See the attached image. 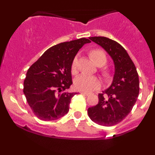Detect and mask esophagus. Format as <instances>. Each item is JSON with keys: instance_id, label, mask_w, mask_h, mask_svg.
<instances>
[{"instance_id": "obj_1", "label": "esophagus", "mask_w": 155, "mask_h": 155, "mask_svg": "<svg viewBox=\"0 0 155 155\" xmlns=\"http://www.w3.org/2000/svg\"><path fill=\"white\" fill-rule=\"evenodd\" d=\"M81 94H83V95H87V96L89 95H90V93H89V92H84V91H81Z\"/></svg>"}]
</instances>
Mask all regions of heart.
<instances>
[{
  "instance_id": "b5f03b06",
  "label": "heart",
  "mask_w": 155,
  "mask_h": 155,
  "mask_svg": "<svg viewBox=\"0 0 155 155\" xmlns=\"http://www.w3.org/2000/svg\"><path fill=\"white\" fill-rule=\"evenodd\" d=\"M91 58L95 62L96 65L102 64L103 65L106 63V56L103 51L99 49H95L90 53ZM78 64L77 57L74 58L72 63V71H76ZM74 85L76 88L79 90L86 92H91L97 90L101 87V81L96 76L87 75V74H81L76 78L74 81Z\"/></svg>"
}]
</instances>
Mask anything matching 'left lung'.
Masks as SVG:
<instances>
[{
  "label": "left lung",
  "mask_w": 155,
  "mask_h": 155,
  "mask_svg": "<svg viewBox=\"0 0 155 155\" xmlns=\"http://www.w3.org/2000/svg\"><path fill=\"white\" fill-rule=\"evenodd\" d=\"M89 38L104 49L114 65L111 84L103 93L98 94V104L87 110L89 117L94 122L110 127L122 122L136 104L139 93L138 74L122 45L106 37Z\"/></svg>",
  "instance_id": "obj_1"
}]
</instances>
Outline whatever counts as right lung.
Returning <instances> with one entry per match:
<instances>
[{
  "instance_id": "obj_1",
  "label": "right lung",
  "mask_w": 155,
  "mask_h": 155,
  "mask_svg": "<svg viewBox=\"0 0 155 155\" xmlns=\"http://www.w3.org/2000/svg\"><path fill=\"white\" fill-rule=\"evenodd\" d=\"M90 42L82 38L53 46L28 69L23 92L38 119L56 120L68 112L71 100L76 94L66 91L73 84V61L79 49Z\"/></svg>"
}]
</instances>
